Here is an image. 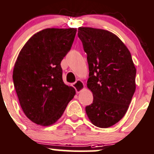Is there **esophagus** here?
I'll return each mask as SVG.
<instances>
[{
  "label": "esophagus",
  "instance_id": "obj_1",
  "mask_svg": "<svg viewBox=\"0 0 154 154\" xmlns=\"http://www.w3.org/2000/svg\"><path fill=\"white\" fill-rule=\"evenodd\" d=\"M74 88H75L76 92L79 94L81 91L83 90L84 88H85V85H84V83L81 80H77L74 83Z\"/></svg>",
  "mask_w": 154,
  "mask_h": 154
}]
</instances>
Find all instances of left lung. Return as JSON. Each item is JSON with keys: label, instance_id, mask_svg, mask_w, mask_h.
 I'll return each mask as SVG.
<instances>
[{"label": "left lung", "instance_id": "1", "mask_svg": "<svg viewBox=\"0 0 154 154\" xmlns=\"http://www.w3.org/2000/svg\"><path fill=\"white\" fill-rule=\"evenodd\" d=\"M78 37L87 54L93 103L85 112L94 126L108 128L126 114L134 95L136 69L122 41L106 30L80 27Z\"/></svg>", "mask_w": 154, "mask_h": 154}]
</instances>
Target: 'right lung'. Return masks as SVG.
<instances>
[{"label":"right lung","instance_id":"right-lung-1","mask_svg":"<svg viewBox=\"0 0 154 154\" xmlns=\"http://www.w3.org/2000/svg\"><path fill=\"white\" fill-rule=\"evenodd\" d=\"M76 28H47L29 38L13 70V82L25 115L41 126H50L62 116L75 95L65 85L60 62L74 40Z\"/></svg>","mask_w":154,"mask_h":154}]
</instances>
